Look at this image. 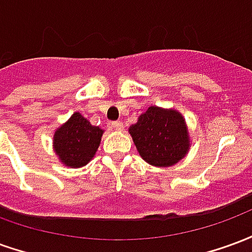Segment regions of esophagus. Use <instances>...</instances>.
<instances>
[{
    "instance_id": "esophagus-1",
    "label": "esophagus",
    "mask_w": 252,
    "mask_h": 252,
    "mask_svg": "<svg viewBox=\"0 0 252 252\" xmlns=\"http://www.w3.org/2000/svg\"><path fill=\"white\" fill-rule=\"evenodd\" d=\"M112 128L116 129V131H121V129L124 128V126H123L121 121H113V123H112Z\"/></svg>"
}]
</instances>
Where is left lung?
<instances>
[{
  "label": "left lung",
  "instance_id": "8db88e82",
  "mask_svg": "<svg viewBox=\"0 0 252 252\" xmlns=\"http://www.w3.org/2000/svg\"><path fill=\"white\" fill-rule=\"evenodd\" d=\"M128 132L143 160L155 167L174 166L191 146L185 117L173 108L148 106Z\"/></svg>",
  "mask_w": 252,
  "mask_h": 252
}]
</instances>
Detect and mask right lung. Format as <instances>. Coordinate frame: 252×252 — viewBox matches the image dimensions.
<instances>
[{
	"instance_id": "obj_1",
	"label": "right lung",
	"mask_w": 252,
	"mask_h": 252,
	"mask_svg": "<svg viewBox=\"0 0 252 252\" xmlns=\"http://www.w3.org/2000/svg\"><path fill=\"white\" fill-rule=\"evenodd\" d=\"M102 133V128L92 126L88 119L75 112L66 123L57 128L52 147L63 166L79 169L94 158Z\"/></svg>"
}]
</instances>
